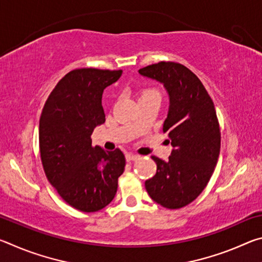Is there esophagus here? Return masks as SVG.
Instances as JSON below:
<instances>
[{
  "label": "esophagus",
  "mask_w": 262,
  "mask_h": 262,
  "mask_svg": "<svg viewBox=\"0 0 262 262\" xmlns=\"http://www.w3.org/2000/svg\"><path fill=\"white\" fill-rule=\"evenodd\" d=\"M140 158L139 155H134V154H127L126 155V159L127 162H130V161H137V159Z\"/></svg>",
  "instance_id": "obj_1"
}]
</instances>
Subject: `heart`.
I'll return each mask as SVG.
<instances>
[{
    "mask_svg": "<svg viewBox=\"0 0 262 262\" xmlns=\"http://www.w3.org/2000/svg\"><path fill=\"white\" fill-rule=\"evenodd\" d=\"M149 92H155V91H151V90H148V91H145V92H144V94H149ZM144 94H143V95H144Z\"/></svg>",
    "mask_w": 262,
    "mask_h": 262,
    "instance_id": "heart-1",
    "label": "heart"
}]
</instances>
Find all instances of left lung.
Segmentation results:
<instances>
[{
	"label": "left lung",
	"instance_id": "1",
	"mask_svg": "<svg viewBox=\"0 0 262 262\" xmlns=\"http://www.w3.org/2000/svg\"><path fill=\"white\" fill-rule=\"evenodd\" d=\"M139 73L166 89L170 107L163 132L173 147L167 162L151 157L157 172L145 181V189L158 205L179 209L201 194L215 170L221 149L215 106L196 75L183 64L162 61Z\"/></svg>",
	"mask_w": 262,
	"mask_h": 262
}]
</instances>
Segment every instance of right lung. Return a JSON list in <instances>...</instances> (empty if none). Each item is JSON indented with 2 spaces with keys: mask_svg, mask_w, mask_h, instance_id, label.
I'll use <instances>...</instances> for the list:
<instances>
[{
  "mask_svg": "<svg viewBox=\"0 0 262 262\" xmlns=\"http://www.w3.org/2000/svg\"><path fill=\"white\" fill-rule=\"evenodd\" d=\"M122 70L81 68L62 77L43 105L39 149L48 181L69 206L84 212L103 209L113 200L126 165L120 149L92 145L91 134L105 122L104 89Z\"/></svg>",
  "mask_w": 262,
  "mask_h": 262,
  "instance_id": "1",
  "label": "right lung"
}]
</instances>
